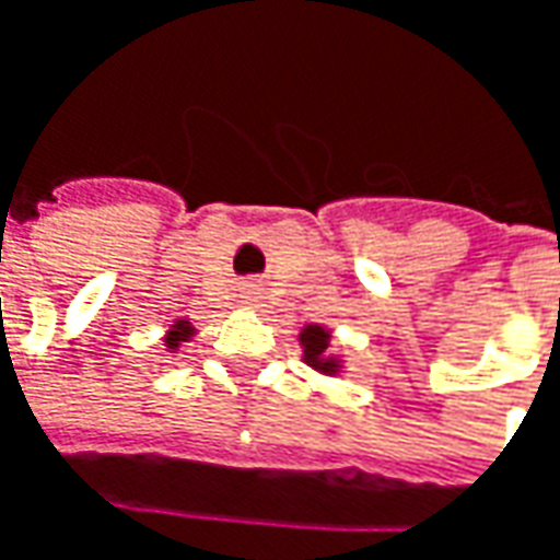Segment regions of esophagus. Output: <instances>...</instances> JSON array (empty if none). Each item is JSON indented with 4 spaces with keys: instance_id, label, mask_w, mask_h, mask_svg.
I'll use <instances>...</instances> for the list:
<instances>
[{
    "instance_id": "34e87169",
    "label": "esophagus",
    "mask_w": 560,
    "mask_h": 560,
    "mask_svg": "<svg viewBox=\"0 0 560 560\" xmlns=\"http://www.w3.org/2000/svg\"><path fill=\"white\" fill-rule=\"evenodd\" d=\"M250 298H256V291H250Z\"/></svg>"
}]
</instances>
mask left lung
I'll list each match as a JSON object with an SVG mask.
<instances>
[{
  "label": "left lung",
  "instance_id": "left-lung-1",
  "mask_svg": "<svg viewBox=\"0 0 560 560\" xmlns=\"http://www.w3.org/2000/svg\"><path fill=\"white\" fill-rule=\"evenodd\" d=\"M301 341H304V348H306L304 357L310 366H316V370H323V373H331V370H335V363H331V360H323V353H326V348H328L326 328H319V326L304 328Z\"/></svg>",
  "mask_w": 560,
  "mask_h": 560
}]
</instances>
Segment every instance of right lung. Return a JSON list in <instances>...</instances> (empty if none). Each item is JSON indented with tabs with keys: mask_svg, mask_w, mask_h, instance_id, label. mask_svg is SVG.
<instances>
[{
	"mask_svg": "<svg viewBox=\"0 0 560 560\" xmlns=\"http://www.w3.org/2000/svg\"><path fill=\"white\" fill-rule=\"evenodd\" d=\"M187 335H190V326L178 323V326H175V331L168 335V345H172V348H178V341H187Z\"/></svg>",
	"mask_w": 560,
	"mask_h": 560,
	"instance_id": "right-lung-1",
	"label": "right lung"
}]
</instances>
